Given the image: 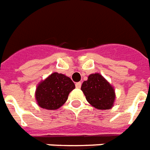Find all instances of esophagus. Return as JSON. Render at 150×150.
I'll use <instances>...</instances> for the list:
<instances>
[{
    "instance_id": "obj_1",
    "label": "esophagus",
    "mask_w": 150,
    "mask_h": 150,
    "mask_svg": "<svg viewBox=\"0 0 150 150\" xmlns=\"http://www.w3.org/2000/svg\"><path fill=\"white\" fill-rule=\"evenodd\" d=\"M75 86H76V88H77V89H80L81 86V82H77Z\"/></svg>"
}]
</instances>
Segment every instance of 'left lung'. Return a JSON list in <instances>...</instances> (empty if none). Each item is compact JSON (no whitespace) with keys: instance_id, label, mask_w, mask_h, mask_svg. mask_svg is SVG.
<instances>
[{"instance_id":"1","label":"left lung","mask_w":150,"mask_h":150,"mask_svg":"<svg viewBox=\"0 0 150 150\" xmlns=\"http://www.w3.org/2000/svg\"><path fill=\"white\" fill-rule=\"evenodd\" d=\"M81 89L87 102L96 109L108 110L114 104V89L99 73L90 74L88 80L82 83Z\"/></svg>"}]
</instances>
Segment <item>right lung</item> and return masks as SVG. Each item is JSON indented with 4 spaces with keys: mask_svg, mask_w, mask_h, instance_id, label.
<instances>
[{
    "mask_svg": "<svg viewBox=\"0 0 150 150\" xmlns=\"http://www.w3.org/2000/svg\"><path fill=\"white\" fill-rule=\"evenodd\" d=\"M74 88L75 85L69 77L54 73L38 86L36 100L42 108L56 110L66 102L69 94Z\"/></svg>",
    "mask_w": 150,
    "mask_h": 150,
    "instance_id": "obj_1",
    "label": "right lung"
}]
</instances>
